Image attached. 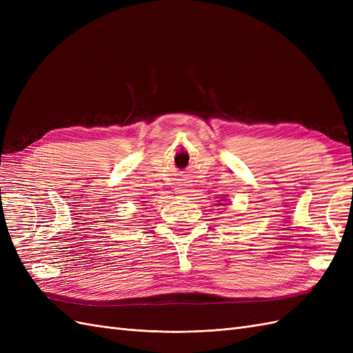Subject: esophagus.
<instances>
[{
	"mask_svg": "<svg viewBox=\"0 0 353 353\" xmlns=\"http://www.w3.org/2000/svg\"><path fill=\"white\" fill-rule=\"evenodd\" d=\"M178 185H179V188H181V193H185V194L188 196V193L191 191L188 181L184 179V178H181V179H178Z\"/></svg>",
	"mask_w": 353,
	"mask_h": 353,
	"instance_id": "34e87169",
	"label": "esophagus"
}]
</instances>
